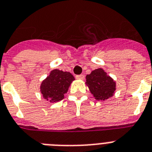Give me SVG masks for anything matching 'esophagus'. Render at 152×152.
Listing matches in <instances>:
<instances>
[{"mask_svg":"<svg viewBox=\"0 0 152 152\" xmlns=\"http://www.w3.org/2000/svg\"><path fill=\"white\" fill-rule=\"evenodd\" d=\"M76 78L77 79V80H84L85 76H84V75H77V76H76Z\"/></svg>","mask_w":152,"mask_h":152,"instance_id":"1","label":"esophagus"}]
</instances>
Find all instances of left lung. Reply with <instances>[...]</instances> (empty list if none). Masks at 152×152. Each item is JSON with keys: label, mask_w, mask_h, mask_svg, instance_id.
Wrapping results in <instances>:
<instances>
[{"label": "left lung", "mask_w": 152, "mask_h": 152, "mask_svg": "<svg viewBox=\"0 0 152 152\" xmlns=\"http://www.w3.org/2000/svg\"><path fill=\"white\" fill-rule=\"evenodd\" d=\"M86 84L96 100L111 97L116 90V83L103 69H96L86 76Z\"/></svg>", "instance_id": "left-lung-1"}]
</instances>
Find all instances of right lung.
Returning <instances> with one entry per match:
<instances>
[{"mask_svg":"<svg viewBox=\"0 0 152 152\" xmlns=\"http://www.w3.org/2000/svg\"><path fill=\"white\" fill-rule=\"evenodd\" d=\"M74 80L70 72L53 69L41 84V93L45 100L52 103L60 101L64 98Z\"/></svg>","mask_w":152,"mask_h":152,"instance_id":"add662e5","label":"right lung"}]
</instances>
